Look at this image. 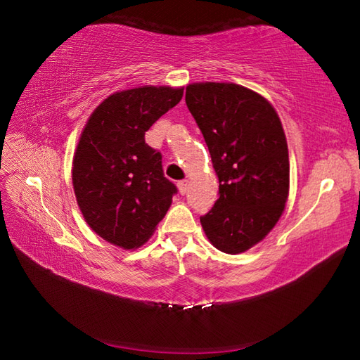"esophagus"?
Wrapping results in <instances>:
<instances>
[{
    "label": "esophagus",
    "mask_w": 360,
    "mask_h": 360,
    "mask_svg": "<svg viewBox=\"0 0 360 360\" xmlns=\"http://www.w3.org/2000/svg\"><path fill=\"white\" fill-rule=\"evenodd\" d=\"M178 188H179V193L181 195H186L187 190H188V181L187 179L178 181Z\"/></svg>",
    "instance_id": "1"
}]
</instances>
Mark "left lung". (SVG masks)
<instances>
[{"instance_id":"1","label":"left lung","mask_w":360,"mask_h":360,"mask_svg":"<svg viewBox=\"0 0 360 360\" xmlns=\"http://www.w3.org/2000/svg\"><path fill=\"white\" fill-rule=\"evenodd\" d=\"M186 103L219 178V199L200 224L221 252L242 253L269 235L285 208L290 162L281 120L264 96L233 82L190 84Z\"/></svg>"}]
</instances>
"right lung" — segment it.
<instances>
[{
    "label": "right lung",
    "instance_id": "obj_1",
    "mask_svg": "<svg viewBox=\"0 0 360 360\" xmlns=\"http://www.w3.org/2000/svg\"><path fill=\"white\" fill-rule=\"evenodd\" d=\"M182 94V87L165 86L116 91L81 133L72 169L75 196L90 229L113 245L141 247L172 205L178 188L144 136Z\"/></svg>",
    "mask_w": 360,
    "mask_h": 360
}]
</instances>
